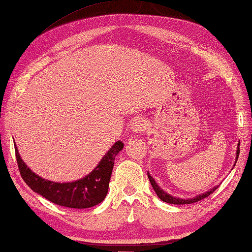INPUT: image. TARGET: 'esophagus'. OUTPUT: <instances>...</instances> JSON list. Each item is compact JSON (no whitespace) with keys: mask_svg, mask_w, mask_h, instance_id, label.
<instances>
[{"mask_svg":"<svg viewBox=\"0 0 252 252\" xmlns=\"http://www.w3.org/2000/svg\"><path fill=\"white\" fill-rule=\"evenodd\" d=\"M148 122H146L145 119L143 118H136L131 126V129L135 133H141V132H144L148 130Z\"/></svg>","mask_w":252,"mask_h":252,"instance_id":"1","label":"esophagus"}]
</instances>
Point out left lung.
<instances>
[{"label": "left lung", "mask_w": 252, "mask_h": 252, "mask_svg": "<svg viewBox=\"0 0 252 252\" xmlns=\"http://www.w3.org/2000/svg\"><path fill=\"white\" fill-rule=\"evenodd\" d=\"M239 145H240V143L238 144V150H237V157H236V159H238V157H239V153H240ZM148 176H149V180H150V182H151V185H152L153 189L155 190V193H157V195L158 196L159 198H161V199L163 200V202L168 203V204H174V205L193 204V203H196V202H199V200H202V199H204V198H206V197H208V196H209L210 194H213L214 191H215V189H216V187H215V189H210L209 191H207V193H205V194H202V195H198V196H196V197H194V198H189V199H182V198H176V197H173V196H171L170 194L165 193V191H164L163 189H159L158 185L157 184V183H155L154 178H153L152 176H151L149 173H148Z\"/></svg>", "instance_id": "8db88e82"}]
</instances>
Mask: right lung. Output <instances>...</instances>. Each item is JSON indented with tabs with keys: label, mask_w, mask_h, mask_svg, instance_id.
Wrapping results in <instances>:
<instances>
[{
	"label": "right lung",
	"mask_w": 252,
	"mask_h": 252,
	"mask_svg": "<svg viewBox=\"0 0 252 252\" xmlns=\"http://www.w3.org/2000/svg\"><path fill=\"white\" fill-rule=\"evenodd\" d=\"M122 149V142H116L102 158L98 166L89 175L71 183H55L36 175L23 162L16 145L15 157L21 176L31 187V189L56 205L81 209L94 207L106 198L114 165V158Z\"/></svg>",
	"instance_id": "1"
}]
</instances>
